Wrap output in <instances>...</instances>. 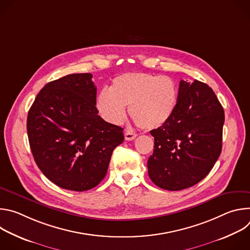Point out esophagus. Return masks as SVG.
Returning <instances> with one entry per match:
<instances>
[{"instance_id": "1", "label": "esophagus", "mask_w": 250, "mask_h": 250, "mask_svg": "<svg viewBox=\"0 0 250 250\" xmlns=\"http://www.w3.org/2000/svg\"><path fill=\"white\" fill-rule=\"evenodd\" d=\"M137 136V134L133 131H130V130H125V140H133L135 137Z\"/></svg>"}]
</instances>
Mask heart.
<instances>
[{
    "label": "heart",
    "instance_id": "obj_1",
    "mask_svg": "<svg viewBox=\"0 0 250 250\" xmlns=\"http://www.w3.org/2000/svg\"><path fill=\"white\" fill-rule=\"evenodd\" d=\"M178 102V86L167 76L146 72H128L117 76L111 89H102L97 109L108 123L120 125L126 108L134 122L144 129L162 126L172 117Z\"/></svg>",
    "mask_w": 250,
    "mask_h": 250
}]
</instances>
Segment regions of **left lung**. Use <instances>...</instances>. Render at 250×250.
<instances>
[{"instance_id": "8db88e82", "label": "left lung", "mask_w": 250, "mask_h": 250, "mask_svg": "<svg viewBox=\"0 0 250 250\" xmlns=\"http://www.w3.org/2000/svg\"><path fill=\"white\" fill-rule=\"evenodd\" d=\"M224 123V109L211 88L198 80L192 84L181 80L172 117L150 131L151 181L159 188L179 191L203 180L222 152Z\"/></svg>"}]
</instances>
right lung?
<instances>
[{
    "instance_id": "right-lung-1",
    "label": "right lung",
    "mask_w": 250,
    "mask_h": 250,
    "mask_svg": "<svg viewBox=\"0 0 250 250\" xmlns=\"http://www.w3.org/2000/svg\"><path fill=\"white\" fill-rule=\"evenodd\" d=\"M90 73L47 83L28 111L26 128L35 163L60 188L87 191L104 179L124 128L104 121L96 108Z\"/></svg>"
}]
</instances>
